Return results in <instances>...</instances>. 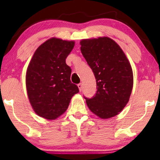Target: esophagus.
I'll return each instance as SVG.
<instances>
[{"mask_svg":"<svg viewBox=\"0 0 160 160\" xmlns=\"http://www.w3.org/2000/svg\"><path fill=\"white\" fill-rule=\"evenodd\" d=\"M78 89H79V91H82V90L83 84H82V83H80V84H78Z\"/></svg>","mask_w":160,"mask_h":160,"instance_id":"1","label":"esophagus"}]
</instances>
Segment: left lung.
Segmentation results:
<instances>
[{"mask_svg": "<svg viewBox=\"0 0 160 160\" xmlns=\"http://www.w3.org/2000/svg\"><path fill=\"white\" fill-rule=\"evenodd\" d=\"M81 52L92 70L97 91L84 98L92 112L101 119L115 117L130 99L133 85L131 65L119 45L108 37L83 39Z\"/></svg>", "mask_w": 160, "mask_h": 160, "instance_id": "1", "label": "left lung"}]
</instances>
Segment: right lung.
<instances>
[{
  "label": "right lung",
  "mask_w": 160,
  "mask_h": 160,
  "mask_svg": "<svg viewBox=\"0 0 160 160\" xmlns=\"http://www.w3.org/2000/svg\"><path fill=\"white\" fill-rule=\"evenodd\" d=\"M74 41L52 38L36 50L26 73L28 98L35 112L55 119L67 110L78 87L71 82V68L65 59Z\"/></svg>",
  "instance_id": "1"
}]
</instances>
